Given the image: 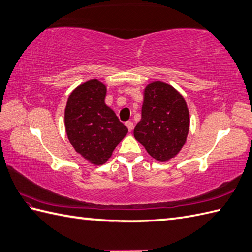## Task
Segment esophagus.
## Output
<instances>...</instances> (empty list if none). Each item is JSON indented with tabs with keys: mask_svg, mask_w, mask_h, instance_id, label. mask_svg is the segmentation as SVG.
<instances>
[{
	"mask_svg": "<svg viewBox=\"0 0 252 252\" xmlns=\"http://www.w3.org/2000/svg\"><path fill=\"white\" fill-rule=\"evenodd\" d=\"M126 127H127V130L130 131V132L134 128V124H133L132 121H126Z\"/></svg>",
	"mask_w": 252,
	"mask_h": 252,
	"instance_id": "34e87169",
	"label": "esophagus"
}]
</instances>
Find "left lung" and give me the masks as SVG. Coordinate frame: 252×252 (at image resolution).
<instances>
[{"mask_svg":"<svg viewBox=\"0 0 252 252\" xmlns=\"http://www.w3.org/2000/svg\"><path fill=\"white\" fill-rule=\"evenodd\" d=\"M189 110L180 93L162 81L145 88L142 119L134 128V137L157 161L176 156L189 132Z\"/></svg>","mask_w":252,"mask_h":252,"instance_id":"1","label":"left lung"}]
</instances>
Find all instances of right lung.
<instances>
[{"instance_id": "1", "label": "right lung", "mask_w": 252, "mask_h": 252, "mask_svg": "<svg viewBox=\"0 0 252 252\" xmlns=\"http://www.w3.org/2000/svg\"><path fill=\"white\" fill-rule=\"evenodd\" d=\"M106 86L91 79L69 95L64 119L69 143L93 164L101 165L112 156L127 133L113 109L105 104Z\"/></svg>"}]
</instances>
